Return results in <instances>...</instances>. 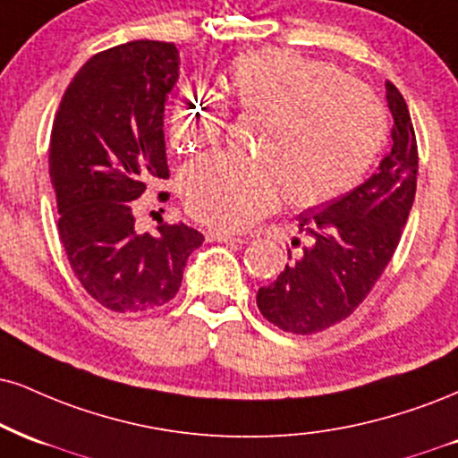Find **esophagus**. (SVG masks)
Listing matches in <instances>:
<instances>
[{
	"label": "esophagus",
	"instance_id": "esophagus-1",
	"mask_svg": "<svg viewBox=\"0 0 458 458\" xmlns=\"http://www.w3.org/2000/svg\"><path fill=\"white\" fill-rule=\"evenodd\" d=\"M207 241H217V243H243V239H241V236L222 233V230H208Z\"/></svg>",
	"mask_w": 458,
	"mask_h": 458
}]
</instances>
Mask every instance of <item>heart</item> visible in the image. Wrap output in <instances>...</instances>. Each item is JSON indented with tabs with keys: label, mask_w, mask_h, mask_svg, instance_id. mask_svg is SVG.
<instances>
[{
	"label": "heart",
	"mask_w": 458,
	"mask_h": 458,
	"mask_svg": "<svg viewBox=\"0 0 458 458\" xmlns=\"http://www.w3.org/2000/svg\"><path fill=\"white\" fill-rule=\"evenodd\" d=\"M219 96L267 121L260 159L215 153L185 170L187 211L222 230H241L290 205H327L360 183L386 139V113L371 91L337 65L290 48L234 57L217 79ZM224 104L198 87H181L170 106V139L181 148L213 145Z\"/></svg>",
	"instance_id": "heart-1"
}]
</instances>
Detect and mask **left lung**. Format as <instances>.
<instances>
[{"label":"left lung","mask_w":458,"mask_h":458,"mask_svg":"<svg viewBox=\"0 0 458 458\" xmlns=\"http://www.w3.org/2000/svg\"><path fill=\"white\" fill-rule=\"evenodd\" d=\"M386 100L394 119L393 148L377 173L301 213L299 230L313 236V245L258 290V310L285 333H319L354 313L399 245L416 196L418 145L407 104L390 81Z\"/></svg>","instance_id":"8db88e82"}]
</instances>
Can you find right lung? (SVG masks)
Instances as JSON below:
<instances>
[{
	"instance_id": "1",
	"label": "right lung",
	"mask_w": 458,
	"mask_h": 458,
	"mask_svg": "<svg viewBox=\"0 0 458 458\" xmlns=\"http://www.w3.org/2000/svg\"><path fill=\"white\" fill-rule=\"evenodd\" d=\"M176 79L173 42L119 44L76 72L55 113L48 174L59 239L82 288L110 311L168 302L205 241L185 224H162L156 234L134 228L131 200L170 174L164 106Z\"/></svg>"
}]
</instances>
